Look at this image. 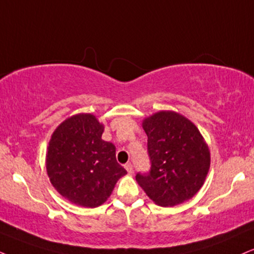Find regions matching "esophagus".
I'll use <instances>...</instances> for the list:
<instances>
[{"mask_svg":"<svg viewBox=\"0 0 254 254\" xmlns=\"http://www.w3.org/2000/svg\"><path fill=\"white\" fill-rule=\"evenodd\" d=\"M125 168H126V171H127L128 173H129V174H132V173H133L134 168H133V165L130 164V162H128V164L125 165Z\"/></svg>","mask_w":254,"mask_h":254,"instance_id":"obj_1","label":"esophagus"}]
</instances>
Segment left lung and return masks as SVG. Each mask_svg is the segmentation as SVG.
Segmentation results:
<instances>
[{
	"mask_svg": "<svg viewBox=\"0 0 254 254\" xmlns=\"http://www.w3.org/2000/svg\"><path fill=\"white\" fill-rule=\"evenodd\" d=\"M148 173L135 179L158 205L171 207L192 198L207 177L211 158L199 129L175 112H159L143 120Z\"/></svg>",
	"mask_w": 254,
	"mask_h": 254,
	"instance_id": "8db88e82",
	"label": "left lung"
}]
</instances>
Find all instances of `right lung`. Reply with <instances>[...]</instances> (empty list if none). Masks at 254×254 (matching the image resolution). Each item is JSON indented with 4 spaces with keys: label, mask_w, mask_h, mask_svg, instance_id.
<instances>
[{
    "label": "right lung",
    "mask_w": 254,
    "mask_h": 254,
    "mask_svg": "<svg viewBox=\"0 0 254 254\" xmlns=\"http://www.w3.org/2000/svg\"><path fill=\"white\" fill-rule=\"evenodd\" d=\"M103 126L92 114L74 115L56 128L49 141L46 167L62 196L83 207H98L127 173L115 146L103 141Z\"/></svg>",
    "instance_id": "add662e5"
}]
</instances>
